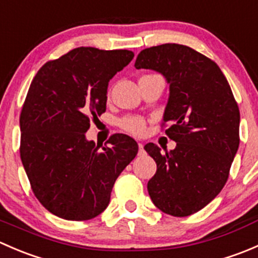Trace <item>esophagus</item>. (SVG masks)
<instances>
[{"label":"esophagus","instance_id":"1","mask_svg":"<svg viewBox=\"0 0 258 258\" xmlns=\"http://www.w3.org/2000/svg\"><path fill=\"white\" fill-rule=\"evenodd\" d=\"M139 155H142V153H144V142H139Z\"/></svg>","mask_w":258,"mask_h":258}]
</instances>
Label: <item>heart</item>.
<instances>
[{
  "instance_id": "obj_1",
  "label": "heart",
  "mask_w": 258,
  "mask_h": 258,
  "mask_svg": "<svg viewBox=\"0 0 258 258\" xmlns=\"http://www.w3.org/2000/svg\"><path fill=\"white\" fill-rule=\"evenodd\" d=\"M121 127L124 130V131L139 136V135H142L145 132L146 123H145V119L142 118V117L131 116L122 119Z\"/></svg>"
}]
</instances>
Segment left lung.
Listing matches in <instances>:
<instances>
[{"label": "left lung", "mask_w": 258, "mask_h": 258, "mask_svg": "<svg viewBox=\"0 0 258 258\" xmlns=\"http://www.w3.org/2000/svg\"><path fill=\"white\" fill-rule=\"evenodd\" d=\"M137 70H153L170 85L163 113L176 142L161 153L145 150L157 165L147 189L153 205L167 215L184 217L202 210L221 192L240 145V111L220 67L206 56L177 43L145 48Z\"/></svg>", "instance_id": "1"}]
</instances>
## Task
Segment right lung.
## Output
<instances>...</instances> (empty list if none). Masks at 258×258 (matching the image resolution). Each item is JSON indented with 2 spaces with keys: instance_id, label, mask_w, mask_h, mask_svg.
Listing matches in <instances>:
<instances>
[{
  "instance_id": "add662e5",
  "label": "right lung",
  "mask_w": 258,
  "mask_h": 258,
  "mask_svg": "<svg viewBox=\"0 0 258 258\" xmlns=\"http://www.w3.org/2000/svg\"><path fill=\"white\" fill-rule=\"evenodd\" d=\"M134 56L77 47L43 64L31 83L20 116L21 161L35 196L58 217L86 221L103 212L139 152L126 135H113L101 150L86 139L91 117L106 111L108 82Z\"/></svg>"
}]
</instances>
